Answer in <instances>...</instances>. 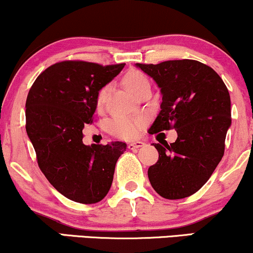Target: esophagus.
Listing matches in <instances>:
<instances>
[{
	"mask_svg": "<svg viewBox=\"0 0 253 253\" xmlns=\"http://www.w3.org/2000/svg\"><path fill=\"white\" fill-rule=\"evenodd\" d=\"M144 146H145V142L136 141V142H130V144H128V148L129 150H136V148L144 147Z\"/></svg>",
	"mask_w": 253,
	"mask_h": 253,
	"instance_id": "esophagus-1",
	"label": "esophagus"
}]
</instances>
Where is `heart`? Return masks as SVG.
I'll use <instances>...</instances> for the list:
<instances>
[{
    "label": "heart",
    "mask_w": 253,
    "mask_h": 253,
    "mask_svg": "<svg viewBox=\"0 0 253 253\" xmlns=\"http://www.w3.org/2000/svg\"><path fill=\"white\" fill-rule=\"evenodd\" d=\"M123 84L130 94L135 95L140 89L150 86V81L142 72L130 69L123 77ZM106 95H107V88L102 87L101 89H99L95 97L96 108L102 107ZM142 125H144V119L141 118H115L108 123V129L112 134L128 140L138 136Z\"/></svg>",
    "instance_id": "b5f03b06"
}]
</instances>
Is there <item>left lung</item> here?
Instances as JSON below:
<instances>
[{
  "instance_id": "1",
  "label": "left lung",
  "mask_w": 253,
  "mask_h": 253,
  "mask_svg": "<svg viewBox=\"0 0 253 253\" xmlns=\"http://www.w3.org/2000/svg\"><path fill=\"white\" fill-rule=\"evenodd\" d=\"M135 66L156 81L163 96L148 133L174 128L178 134L169 145L154 144L159 160L147 172L152 187L166 199L192 196L224 156L231 126L229 90L211 67L196 60Z\"/></svg>"
}]
</instances>
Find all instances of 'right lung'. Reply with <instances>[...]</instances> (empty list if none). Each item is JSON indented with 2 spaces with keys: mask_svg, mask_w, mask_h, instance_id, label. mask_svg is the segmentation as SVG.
Returning <instances> with one entry per match:
<instances>
[{
  "mask_svg": "<svg viewBox=\"0 0 253 253\" xmlns=\"http://www.w3.org/2000/svg\"><path fill=\"white\" fill-rule=\"evenodd\" d=\"M124 67L62 61L42 72L27 96L26 130L40 169L73 202L95 204L107 196L115 164L126 151L121 141L82 142V129L94 120L97 92Z\"/></svg>",
  "mask_w": 253,
  "mask_h": 253,
  "instance_id": "1",
  "label": "right lung"
}]
</instances>
